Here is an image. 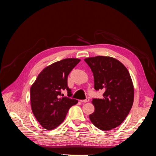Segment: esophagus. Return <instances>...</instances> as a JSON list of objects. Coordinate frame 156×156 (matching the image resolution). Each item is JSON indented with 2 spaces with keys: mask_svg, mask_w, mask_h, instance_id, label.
Segmentation results:
<instances>
[{
  "mask_svg": "<svg viewBox=\"0 0 156 156\" xmlns=\"http://www.w3.org/2000/svg\"><path fill=\"white\" fill-rule=\"evenodd\" d=\"M80 101L82 102V103H87V102H88V101H89V99H88V98H87L86 100H80Z\"/></svg>",
  "mask_w": 156,
  "mask_h": 156,
  "instance_id": "34e87169",
  "label": "esophagus"
}]
</instances>
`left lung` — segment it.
I'll use <instances>...</instances> for the list:
<instances>
[{"mask_svg":"<svg viewBox=\"0 0 156 156\" xmlns=\"http://www.w3.org/2000/svg\"><path fill=\"white\" fill-rule=\"evenodd\" d=\"M94 75V88L103 90L101 99H93L94 112L89 115L98 129L111 130L120 125L131 110L134 87L128 70L117 59L96 56L84 59Z\"/></svg>","mask_w":156,"mask_h":156,"instance_id":"obj_1","label":"left lung"}]
</instances>
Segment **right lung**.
Listing matches in <instances>:
<instances>
[{"mask_svg": "<svg viewBox=\"0 0 156 156\" xmlns=\"http://www.w3.org/2000/svg\"><path fill=\"white\" fill-rule=\"evenodd\" d=\"M81 60L66 58L45 68L30 87V105L36 119L44 128L51 130L65 119L69 108L78 101L61 98V90L68 87V76Z\"/></svg>", "mask_w": 156, "mask_h": 156, "instance_id": "right-lung-1", "label": "right lung"}]
</instances>
